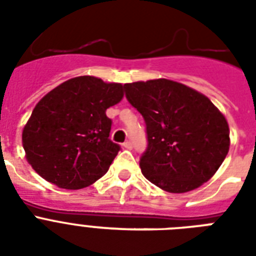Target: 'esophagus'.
<instances>
[{
  "label": "esophagus",
  "instance_id": "obj_1",
  "mask_svg": "<svg viewBox=\"0 0 256 256\" xmlns=\"http://www.w3.org/2000/svg\"><path fill=\"white\" fill-rule=\"evenodd\" d=\"M124 148H132V144L130 142V140H126V142H124V144H122Z\"/></svg>",
  "mask_w": 256,
  "mask_h": 256
}]
</instances>
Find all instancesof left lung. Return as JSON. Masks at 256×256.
Returning <instances> with one entry per match:
<instances>
[{"label":"left lung","mask_w":256,"mask_h":256,"mask_svg":"<svg viewBox=\"0 0 256 256\" xmlns=\"http://www.w3.org/2000/svg\"><path fill=\"white\" fill-rule=\"evenodd\" d=\"M124 88L146 124L142 174L168 192H187L207 182L230 148L228 124L214 104L164 78L124 84Z\"/></svg>","instance_id":"1"}]
</instances>
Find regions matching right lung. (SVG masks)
Instances as JSON below:
<instances>
[{"label": "right lung", "mask_w": 256, "mask_h": 256, "mask_svg": "<svg viewBox=\"0 0 256 256\" xmlns=\"http://www.w3.org/2000/svg\"><path fill=\"white\" fill-rule=\"evenodd\" d=\"M120 84L72 78L48 92L24 128L26 160L36 172L61 188L78 190L108 172L120 146L108 136L106 110L122 100Z\"/></svg>", "instance_id": "right-lung-1"}]
</instances>
